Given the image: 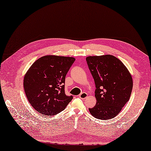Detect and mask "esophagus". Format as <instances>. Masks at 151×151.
<instances>
[{
    "mask_svg": "<svg viewBox=\"0 0 151 151\" xmlns=\"http://www.w3.org/2000/svg\"><path fill=\"white\" fill-rule=\"evenodd\" d=\"M87 97H88V94H87L86 93L83 92V93H82L81 94H79V98H80L81 99H86Z\"/></svg>",
    "mask_w": 151,
    "mask_h": 151,
    "instance_id": "1",
    "label": "esophagus"
}]
</instances>
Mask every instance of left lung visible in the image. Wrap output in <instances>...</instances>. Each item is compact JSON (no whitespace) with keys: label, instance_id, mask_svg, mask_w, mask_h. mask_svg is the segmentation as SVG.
I'll list each match as a JSON object with an SVG mask.
<instances>
[{"label":"left lung","instance_id":"obj_1","mask_svg":"<svg viewBox=\"0 0 151 151\" xmlns=\"http://www.w3.org/2000/svg\"><path fill=\"white\" fill-rule=\"evenodd\" d=\"M86 60L95 83L96 104L89 108L99 120L115 117L129 101L133 80L126 66L111 55L89 56Z\"/></svg>","mask_w":151,"mask_h":151}]
</instances>
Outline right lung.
Returning a JSON list of instances; mask_svg holds the SVG:
<instances>
[{
	"instance_id": "add662e5",
	"label": "right lung",
	"mask_w": 151,
	"mask_h": 151,
	"mask_svg": "<svg viewBox=\"0 0 151 151\" xmlns=\"http://www.w3.org/2000/svg\"><path fill=\"white\" fill-rule=\"evenodd\" d=\"M74 57L46 55L36 60L27 71L23 85L28 101L45 115L63 111L73 98L65 94L67 73L74 62Z\"/></svg>"
}]
</instances>
